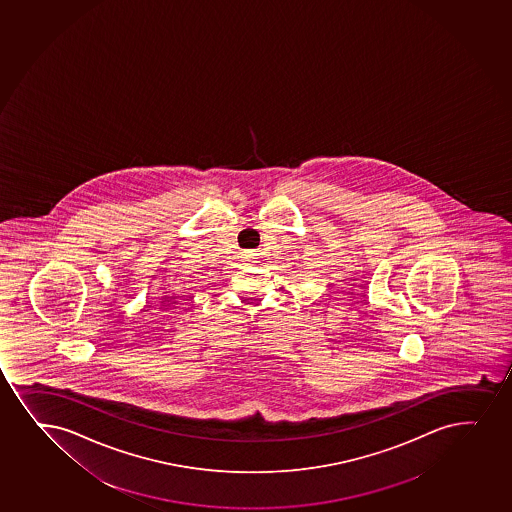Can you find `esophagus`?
<instances>
[{
    "label": "esophagus",
    "mask_w": 512,
    "mask_h": 512,
    "mask_svg": "<svg viewBox=\"0 0 512 512\" xmlns=\"http://www.w3.org/2000/svg\"><path fill=\"white\" fill-rule=\"evenodd\" d=\"M245 260H247L248 265H252L253 264L252 255H247V257H245Z\"/></svg>",
    "instance_id": "obj_1"
}]
</instances>
